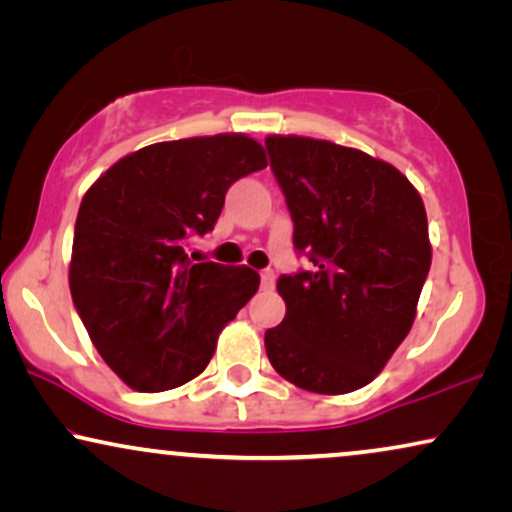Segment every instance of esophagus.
<instances>
[{
    "label": "esophagus",
    "instance_id": "obj_1",
    "mask_svg": "<svg viewBox=\"0 0 512 512\" xmlns=\"http://www.w3.org/2000/svg\"><path fill=\"white\" fill-rule=\"evenodd\" d=\"M260 281H262V290H271L276 283V274L271 269H264L260 271Z\"/></svg>",
    "mask_w": 512,
    "mask_h": 512
}]
</instances>
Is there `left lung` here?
Returning <instances> with one entry per match:
<instances>
[{"mask_svg": "<svg viewBox=\"0 0 512 512\" xmlns=\"http://www.w3.org/2000/svg\"><path fill=\"white\" fill-rule=\"evenodd\" d=\"M292 243L311 271L283 274L285 318L264 335L269 363L313 393L363 388L417 316L431 269L424 201L391 163L327 140L269 135Z\"/></svg>", "mask_w": 512, "mask_h": 512, "instance_id": "8db88e82", "label": "left lung"}]
</instances>
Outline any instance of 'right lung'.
I'll return each instance as SVG.
<instances>
[{
    "instance_id": "1",
    "label": "right lung",
    "mask_w": 512,
    "mask_h": 512,
    "mask_svg": "<svg viewBox=\"0 0 512 512\" xmlns=\"http://www.w3.org/2000/svg\"><path fill=\"white\" fill-rule=\"evenodd\" d=\"M267 168L241 133L156 142L124 156L81 199L70 292L102 360L135 391L159 393L206 370L217 335L260 288L248 267L194 262L227 189Z\"/></svg>"
}]
</instances>
